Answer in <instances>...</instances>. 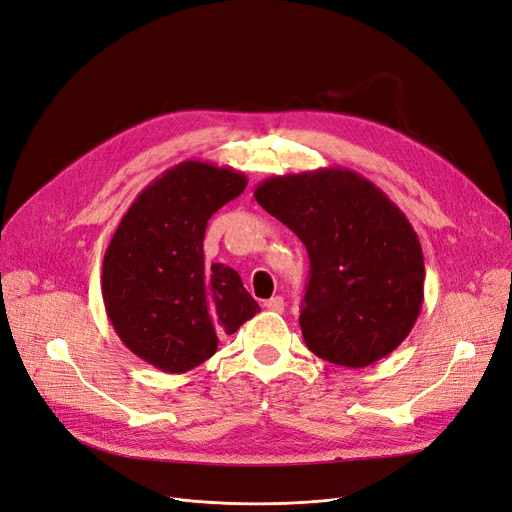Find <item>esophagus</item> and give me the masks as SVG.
<instances>
[{"label": "esophagus", "mask_w": 512, "mask_h": 512, "mask_svg": "<svg viewBox=\"0 0 512 512\" xmlns=\"http://www.w3.org/2000/svg\"><path fill=\"white\" fill-rule=\"evenodd\" d=\"M265 309L282 313L284 311V299L282 297H272L270 301H265Z\"/></svg>", "instance_id": "esophagus-1"}]
</instances>
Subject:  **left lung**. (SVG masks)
I'll use <instances>...</instances> for the list:
<instances>
[{"mask_svg": "<svg viewBox=\"0 0 512 512\" xmlns=\"http://www.w3.org/2000/svg\"><path fill=\"white\" fill-rule=\"evenodd\" d=\"M255 199L309 253L299 317L309 351L344 367L390 355L423 305V253L407 215L346 168L272 176L257 184Z\"/></svg>", "mask_w": 512, "mask_h": 512, "instance_id": "obj_1", "label": "left lung"}]
</instances>
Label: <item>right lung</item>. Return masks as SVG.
<instances>
[{"label":"right lung","instance_id":"1","mask_svg":"<svg viewBox=\"0 0 512 512\" xmlns=\"http://www.w3.org/2000/svg\"><path fill=\"white\" fill-rule=\"evenodd\" d=\"M245 186L232 168L182 161L143 188L105 251L107 317L128 351L161 371H191L261 311L232 267L203 257L207 220Z\"/></svg>","mask_w":512,"mask_h":512}]
</instances>
